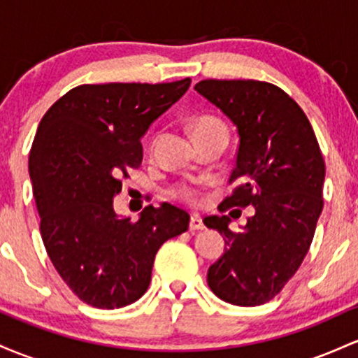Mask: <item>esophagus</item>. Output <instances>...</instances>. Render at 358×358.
Returning a JSON list of instances; mask_svg holds the SVG:
<instances>
[{
	"mask_svg": "<svg viewBox=\"0 0 358 358\" xmlns=\"http://www.w3.org/2000/svg\"><path fill=\"white\" fill-rule=\"evenodd\" d=\"M203 228H204L203 220H201L198 215H192L191 216V222H189V230L196 231V230H203Z\"/></svg>",
	"mask_w": 358,
	"mask_h": 358,
	"instance_id": "esophagus-1",
	"label": "esophagus"
}]
</instances>
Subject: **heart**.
I'll return each instance as SVG.
<instances>
[{
    "label": "heart",
    "mask_w": 358,
    "mask_h": 358,
    "mask_svg": "<svg viewBox=\"0 0 358 358\" xmlns=\"http://www.w3.org/2000/svg\"><path fill=\"white\" fill-rule=\"evenodd\" d=\"M215 128L224 130V125L218 118H215V116H201V118L196 120L194 123V135L199 134V131L215 130ZM201 189H203V184L199 182H179L178 186L172 189V196L184 201V203L196 204L199 203L201 199Z\"/></svg>",
    "instance_id": "obj_1"
}]
</instances>
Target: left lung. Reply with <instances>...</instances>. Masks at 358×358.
<instances>
[{
	"label": "left lung",
	"instance_id": "8db88e82",
	"mask_svg": "<svg viewBox=\"0 0 358 358\" xmlns=\"http://www.w3.org/2000/svg\"><path fill=\"white\" fill-rule=\"evenodd\" d=\"M194 90L231 120L240 136L228 179L236 186L222 211L255 210L240 233L228 228L227 215L204 218L227 243L208 271V284L227 303L259 306L282 291L311 247L323 210V154L308 116L274 84L204 79Z\"/></svg>",
	"mask_w": 358,
	"mask_h": 358
}]
</instances>
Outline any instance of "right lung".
<instances>
[{
	"mask_svg": "<svg viewBox=\"0 0 358 358\" xmlns=\"http://www.w3.org/2000/svg\"><path fill=\"white\" fill-rule=\"evenodd\" d=\"M189 84H81L40 122L28 159L40 233L55 271L90 306L142 298L159 248L189 227L169 203L145 206L136 222L113 210L122 178L142 164V135Z\"/></svg>",
	"mask_w": 358,
	"mask_h": 358,
	"instance_id": "right-lung-1",
	"label": "right lung"
}]
</instances>
